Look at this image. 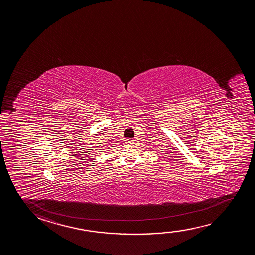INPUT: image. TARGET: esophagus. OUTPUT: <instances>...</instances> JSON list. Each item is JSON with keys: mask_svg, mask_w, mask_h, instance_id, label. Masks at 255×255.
Listing matches in <instances>:
<instances>
[{"mask_svg": "<svg viewBox=\"0 0 255 255\" xmlns=\"http://www.w3.org/2000/svg\"><path fill=\"white\" fill-rule=\"evenodd\" d=\"M135 143V140L134 139H130V138H129V139H127V144H129V145H132V144H134Z\"/></svg>", "mask_w": 255, "mask_h": 255, "instance_id": "1", "label": "esophagus"}]
</instances>
